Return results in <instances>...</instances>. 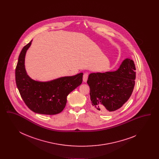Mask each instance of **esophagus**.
<instances>
[{"label": "esophagus", "instance_id": "1", "mask_svg": "<svg viewBox=\"0 0 159 159\" xmlns=\"http://www.w3.org/2000/svg\"><path fill=\"white\" fill-rule=\"evenodd\" d=\"M88 76H89V75H88V73H84V75H83V80L84 82H86L87 81L88 78Z\"/></svg>", "mask_w": 159, "mask_h": 159}]
</instances>
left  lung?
<instances>
[{"mask_svg": "<svg viewBox=\"0 0 159 159\" xmlns=\"http://www.w3.org/2000/svg\"><path fill=\"white\" fill-rule=\"evenodd\" d=\"M135 70L134 61L126 58L117 71L91 73L87 83L90 87L93 108L102 114L110 113L120 108L132 93Z\"/></svg>", "mask_w": 159, "mask_h": 159, "instance_id": "obj_1", "label": "left lung"}]
</instances>
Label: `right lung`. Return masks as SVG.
Listing matches in <instances>:
<instances>
[{
	"label": "right lung",
	"mask_w": 159,
	"mask_h": 159,
	"mask_svg": "<svg viewBox=\"0 0 159 159\" xmlns=\"http://www.w3.org/2000/svg\"><path fill=\"white\" fill-rule=\"evenodd\" d=\"M31 41L21 50L15 68L16 86L24 102L36 113L53 115L65 108L68 94L82 83L83 73L62 77L50 82H41L27 75L24 61Z\"/></svg>",
	"instance_id": "add662e5"
}]
</instances>
